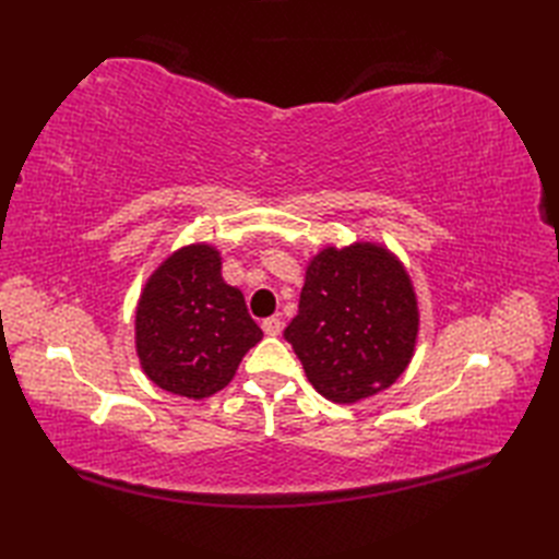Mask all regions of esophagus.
Returning <instances> with one entry per match:
<instances>
[{
    "label": "esophagus",
    "instance_id": "1",
    "mask_svg": "<svg viewBox=\"0 0 559 559\" xmlns=\"http://www.w3.org/2000/svg\"><path fill=\"white\" fill-rule=\"evenodd\" d=\"M261 326H263L265 335H277L282 331V319L280 317H267V319H263Z\"/></svg>",
    "mask_w": 559,
    "mask_h": 559
}]
</instances>
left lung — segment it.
<instances>
[{"instance_id": "obj_1", "label": "left lung", "mask_w": 559, "mask_h": 559, "mask_svg": "<svg viewBox=\"0 0 559 559\" xmlns=\"http://www.w3.org/2000/svg\"><path fill=\"white\" fill-rule=\"evenodd\" d=\"M408 273L384 247H329L310 261L286 343L321 396L357 403L394 384L417 341Z\"/></svg>"}]
</instances>
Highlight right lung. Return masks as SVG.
Instances as JSON below:
<instances>
[{
  "label": "right lung",
  "mask_w": 559,
  "mask_h": 559,
  "mask_svg": "<svg viewBox=\"0 0 559 559\" xmlns=\"http://www.w3.org/2000/svg\"><path fill=\"white\" fill-rule=\"evenodd\" d=\"M261 337L242 292L224 282L222 259L210 245L175 251L148 277L134 319L148 380L189 399L224 389Z\"/></svg>",
  "instance_id": "obj_1"
}]
</instances>
